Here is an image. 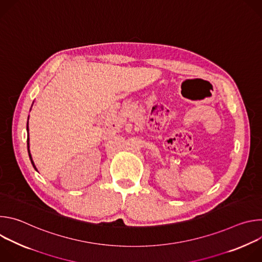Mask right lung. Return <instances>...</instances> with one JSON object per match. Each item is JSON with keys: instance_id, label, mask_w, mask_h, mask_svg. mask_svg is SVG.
I'll return each instance as SVG.
<instances>
[{"instance_id": "obj_1", "label": "right lung", "mask_w": 262, "mask_h": 262, "mask_svg": "<svg viewBox=\"0 0 262 262\" xmlns=\"http://www.w3.org/2000/svg\"><path fill=\"white\" fill-rule=\"evenodd\" d=\"M28 129H29V128H28V126H27V130H28ZM27 145H28V152H29V157H30L31 163H32L33 167L36 169V167H35V165H34V162H33V160H32V157H31V155H30V150H29V136H28V139H27Z\"/></svg>"}]
</instances>
